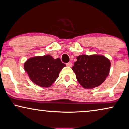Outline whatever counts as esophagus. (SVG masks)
<instances>
[{
    "instance_id": "obj_1",
    "label": "esophagus",
    "mask_w": 129,
    "mask_h": 129,
    "mask_svg": "<svg viewBox=\"0 0 129 129\" xmlns=\"http://www.w3.org/2000/svg\"><path fill=\"white\" fill-rule=\"evenodd\" d=\"M66 66L69 67H72V63L71 62H68L66 63Z\"/></svg>"
}]
</instances>
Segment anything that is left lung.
I'll return each mask as SVG.
<instances>
[{"instance_id":"8db88e82","label":"left lung","mask_w":129,"mask_h":129,"mask_svg":"<svg viewBox=\"0 0 129 129\" xmlns=\"http://www.w3.org/2000/svg\"><path fill=\"white\" fill-rule=\"evenodd\" d=\"M110 61L101 55H80L77 56L72 70L79 83L86 89L100 86L108 76Z\"/></svg>"}]
</instances>
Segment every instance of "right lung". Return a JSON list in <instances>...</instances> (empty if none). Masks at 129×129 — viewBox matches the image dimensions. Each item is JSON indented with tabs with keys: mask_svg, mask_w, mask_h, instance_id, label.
I'll list each match as a JSON object with an SVG mask.
<instances>
[{
	"mask_svg": "<svg viewBox=\"0 0 129 129\" xmlns=\"http://www.w3.org/2000/svg\"><path fill=\"white\" fill-rule=\"evenodd\" d=\"M66 64L59 58L54 59L50 55L30 58L24 64V70L29 78L37 85L48 87L59 77V74Z\"/></svg>",
	"mask_w": 129,
	"mask_h": 129,
	"instance_id": "1",
	"label": "right lung"
}]
</instances>
